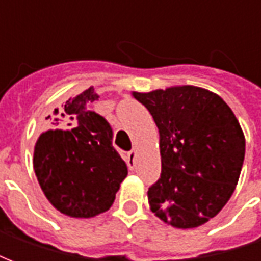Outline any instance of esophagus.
Returning <instances> with one entry per match:
<instances>
[{
	"label": "esophagus",
	"mask_w": 261,
	"mask_h": 261,
	"mask_svg": "<svg viewBox=\"0 0 261 261\" xmlns=\"http://www.w3.org/2000/svg\"><path fill=\"white\" fill-rule=\"evenodd\" d=\"M127 165L131 170L136 168V149L133 148L130 152L127 153Z\"/></svg>",
	"instance_id": "1"
}]
</instances>
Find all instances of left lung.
<instances>
[{
    "mask_svg": "<svg viewBox=\"0 0 261 261\" xmlns=\"http://www.w3.org/2000/svg\"><path fill=\"white\" fill-rule=\"evenodd\" d=\"M159 131L161 179L148 190L149 208L179 229L201 226L235 192L245 134L217 93L193 85L133 92Z\"/></svg>",
    "mask_w": 261,
    "mask_h": 261,
    "instance_id": "1",
    "label": "left lung"
}]
</instances>
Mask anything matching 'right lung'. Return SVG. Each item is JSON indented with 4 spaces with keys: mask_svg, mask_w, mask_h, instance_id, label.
Returning <instances> with one entry per match:
<instances>
[{
    "mask_svg": "<svg viewBox=\"0 0 261 261\" xmlns=\"http://www.w3.org/2000/svg\"><path fill=\"white\" fill-rule=\"evenodd\" d=\"M93 86L56 109V125L37 138L33 168L44 196L71 218H92L112 207L127 165L112 145V128L92 112Z\"/></svg>",
    "mask_w": 261,
    "mask_h": 261,
    "instance_id": "obj_1",
    "label": "right lung"
}]
</instances>
